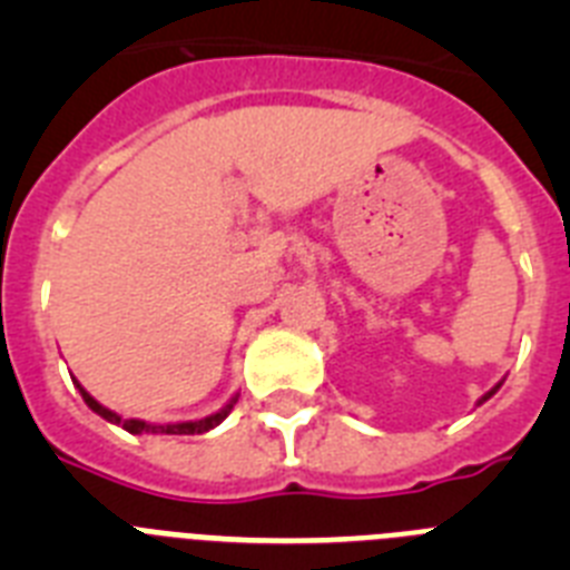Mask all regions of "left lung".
Wrapping results in <instances>:
<instances>
[{"mask_svg": "<svg viewBox=\"0 0 570 570\" xmlns=\"http://www.w3.org/2000/svg\"><path fill=\"white\" fill-rule=\"evenodd\" d=\"M500 385H502V382H500ZM500 385H493V387H491V391H488V394H485V396H480V402H476V405H482V402H488V400H491V396H493V394H497V391H500Z\"/></svg>", "mask_w": 570, "mask_h": 570, "instance_id": "1", "label": "left lung"}]
</instances>
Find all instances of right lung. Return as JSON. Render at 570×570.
<instances>
[{"label": "right lung", "instance_id": "add662e5", "mask_svg": "<svg viewBox=\"0 0 570 570\" xmlns=\"http://www.w3.org/2000/svg\"><path fill=\"white\" fill-rule=\"evenodd\" d=\"M73 382H77V380H73ZM77 387H79V394H82L85 405H88L90 411H94V414H99V416H102V420L114 422V425L125 428L128 434H205V431H210V428L219 425V422H223L225 416H228L230 411H234V405H236V396H234V400H230L228 405L219 407L216 414L205 416V420L168 422V425H159V422H145V420H122V416L116 414V411H110V407L99 405V402L94 400V396H90L88 391H85V387L79 385V382H77Z\"/></svg>", "mask_w": 570, "mask_h": 570}]
</instances>
